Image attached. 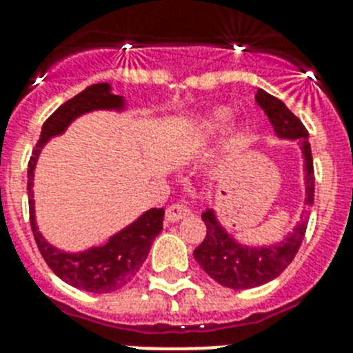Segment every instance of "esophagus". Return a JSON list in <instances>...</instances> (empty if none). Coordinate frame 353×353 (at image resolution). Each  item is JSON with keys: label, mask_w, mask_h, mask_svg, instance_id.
<instances>
[{"label": "esophagus", "mask_w": 353, "mask_h": 353, "mask_svg": "<svg viewBox=\"0 0 353 353\" xmlns=\"http://www.w3.org/2000/svg\"><path fill=\"white\" fill-rule=\"evenodd\" d=\"M188 214H190V209H187V207L181 203H174V205H170L168 209H166V221L176 223V221L183 220V218H187Z\"/></svg>", "instance_id": "1"}]
</instances>
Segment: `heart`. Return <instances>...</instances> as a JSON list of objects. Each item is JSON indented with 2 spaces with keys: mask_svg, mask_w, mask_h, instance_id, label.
Returning a JSON list of instances; mask_svg holds the SVG:
<instances>
[{
  "mask_svg": "<svg viewBox=\"0 0 353 353\" xmlns=\"http://www.w3.org/2000/svg\"><path fill=\"white\" fill-rule=\"evenodd\" d=\"M231 121V112L227 110V108H221V110H216L212 115H210L203 124V130L205 132H218L221 128H225Z\"/></svg>",
  "mask_w": 353,
  "mask_h": 353,
  "instance_id": "heart-1",
  "label": "heart"
}]
</instances>
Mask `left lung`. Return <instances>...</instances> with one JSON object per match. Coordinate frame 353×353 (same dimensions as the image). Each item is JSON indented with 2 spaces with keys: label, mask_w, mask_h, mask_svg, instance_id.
<instances>
[{
  "label": "left lung",
  "mask_w": 353,
  "mask_h": 353,
  "mask_svg": "<svg viewBox=\"0 0 353 353\" xmlns=\"http://www.w3.org/2000/svg\"><path fill=\"white\" fill-rule=\"evenodd\" d=\"M256 102L265 112L269 122L273 124L274 133L280 139H299L301 143L306 172V207L310 209L315 196V174L307 130L301 119L293 115L276 97L258 90ZM201 218L207 225V236L196 247L194 258L210 279L231 290H249L276 279L293 262L307 227V212H304L293 232H290L282 241L268 247H249L238 243L220 225L212 209L205 210Z\"/></svg>",
  "instance_id": "1"
}]
</instances>
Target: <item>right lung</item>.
I'll return each mask as SVG.
<instances>
[{
    "label": "right lung",
    "instance_id": "right-lung-1",
    "mask_svg": "<svg viewBox=\"0 0 353 353\" xmlns=\"http://www.w3.org/2000/svg\"><path fill=\"white\" fill-rule=\"evenodd\" d=\"M124 99L113 95L110 84H93L85 88L82 93L74 95L68 102H63L51 117L41 126V133L36 143L27 168V190H29V218L30 229L34 234L36 245L40 249L46 263L52 269V273L60 276L73 288L91 291V293H110L121 290L122 285L132 282L141 265L148 256L154 238L163 229L165 210L150 209L132 225L122 229L112 236L104 245L91 247L84 252H63L40 234L36 227L34 199H32V179L34 166L43 144L54 135L65 132V128L77 117L93 110H122Z\"/></svg>",
    "mask_w": 353,
    "mask_h": 353
}]
</instances>
